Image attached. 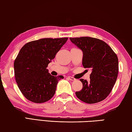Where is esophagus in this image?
I'll use <instances>...</instances> for the list:
<instances>
[{"label":"esophagus","mask_w":132,"mask_h":132,"mask_svg":"<svg viewBox=\"0 0 132 132\" xmlns=\"http://www.w3.org/2000/svg\"><path fill=\"white\" fill-rule=\"evenodd\" d=\"M67 78L68 79H70V80H71V81H75V80H76V79L74 78V77H68Z\"/></svg>","instance_id":"34e87169"}]
</instances>
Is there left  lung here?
Returning a JSON list of instances; mask_svg holds the SVG:
<instances>
[{
    "mask_svg": "<svg viewBox=\"0 0 132 132\" xmlns=\"http://www.w3.org/2000/svg\"><path fill=\"white\" fill-rule=\"evenodd\" d=\"M70 39L83 52L84 67L92 70L89 82L80 79L82 89L75 92L76 96L89 104L104 100L111 93L117 79V55L111 47L98 38L81 37Z\"/></svg>",
    "mask_w": 132,
    "mask_h": 132,
    "instance_id": "obj_1",
    "label": "left lung"
}]
</instances>
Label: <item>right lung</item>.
Listing matches in <instances>:
<instances>
[{
    "label": "right lung",
    "instance_id": "right-lung-1",
    "mask_svg": "<svg viewBox=\"0 0 132 132\" xmlns=\"http://www.w3.org/2000/svg\"><path fill=\"white\" fill-rule=\"evenodd\" d=\"M67 40L42 38L27 43L20 49L14 62V76L19 89L28 100L44 103L55 94L58 81L64 77L53 76L47 67Z\"/></svg>",
    "mask_w": 132,
    "mask_h": 132
}]
</instances>
